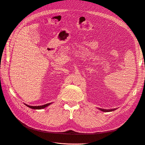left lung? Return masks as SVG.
I'll list each match as a JSON object with an SVG mask.
<instances>
[{
	"label": "left lung",
	"mask_w": 145,
	"mask_h": 145,
	"mask_svg": "<svg viewBox=\"0 0 145 145\" xmlns=\"http://www.w3.org/2000/svg\"><path fill=\"white\" fill-rule=\"evenodd\" d=\"M100 111H103V112H111V111H114L116 109V108H114V109H102V108H99Z\"/></svg>",
	"instance_id": "1"
}]
</instances>
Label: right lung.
Here are the masks:
<instances>
[{
  "instance_id": "add662e5",
  "label": "right lung",
  "mask_w": 145,
  "mask_h": 145,
  "mask_svg": "<svg viewBox=\"0 0 145 145\" xmlns=\"http://www.w3.org/2000/svg\"><path fill=\"white\" fill-rule=\"evenodd\" d=\"M52 103H47V104H45V105H41V106H30V105H26L25 104V105H27V106L30 108L31 109H43V108H45L46 107H47L48 106H49V105H50Z\"/></svg>"
}]
</instances>
